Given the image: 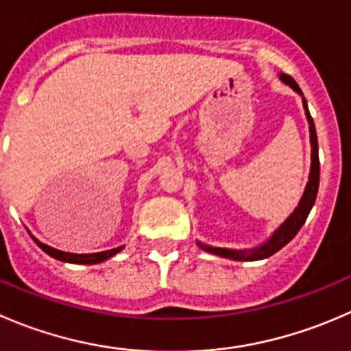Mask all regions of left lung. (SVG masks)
<instances>
[{"label": "left lung", "instance_id": "obj_1", "mask_svg": "<svg viewBox=\"0 0 351 351\" xmlns=\"http://www.w3.org/2000/svg\"><path fill=\"white\" fill-rule=\"evenodd\" d=\"M280 78L287 85H290L295 93H298L302 96V101H304V110L305 117H307L308 121V132H311V145H312V162H311V173H308V182L307 186L304 190V195H302L300 202L295 207L293 213L290 214L287 221L271 234L269 240L266 243L258 245V247L250 248V250H231V248H221V247H210V245H204L200 241H197L202 250L209 252V254L219 255V257L224 258H233V261H261V258H267L273 254H276L278 250L285 247L288 241H291L295 238V234L300 231V228L304 226V223L307 221L308 213L314 207L315 197H317L319 190V175H321V166H319V145H317V134H315V125L314 120H312L311 113H308L307 101H305L304 93L300 90L297 82L287 73H280Z\"/></svg>", "mask_w": 351, "mask_h": 351}]
</instances>
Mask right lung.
Wrapping results in <instances>:
<instances>
[{
  "mask_svg": "<svg viewBox=\"0 0 351 351\" xmlns=\"http://www.w3.org/2000/svg\"><path fill=\"white\" fill-rule=\"evenodd\" d=\"M34 241H36V243L39 245V247L43 248L47 255L58 258V261L71 262V264H99V262L108 261L110 257L117 255L118 252L123 248V247H118V248H111V250L96 252V254H70V252H63V250H58V248L49 247V245L43 243V241H39L37 238H34Z\"/></svg>",
  "mask_w": 351,
  "mask_h": 351,
  "instance_id": "right-lung-1",
  "label": "right lung"
}]
</instances>
